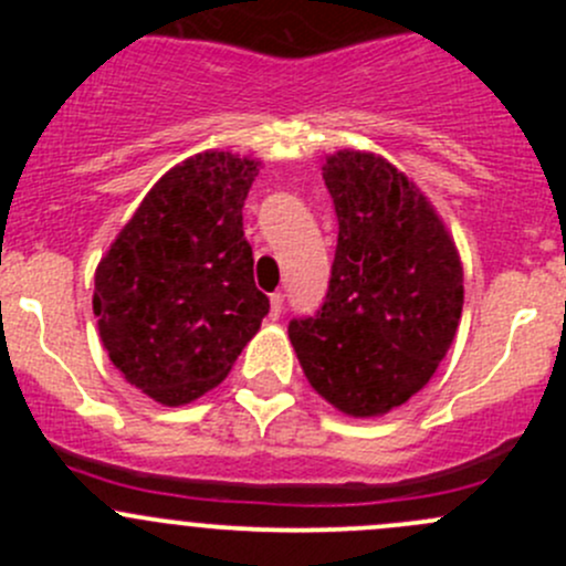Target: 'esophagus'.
Returning a JSON list of instances; mask_svg holds the SVG:
<instances>
[{
    "label": "esophagus",
    "mask_w": 566,
    "mask_h": 566,
    "mask_svg": "<svg viewBox=\"0 0 566 566\" xmlns=\"http://www.w3.org/2000/svg\"><path fill=\"white\" fill-rule=\"evenodd\" d=\"M282 306H284V295L273 293L271 295V319H279V315H282Z\"/></svg>",
    "instance_id": "obj_1"
}]
</instances>
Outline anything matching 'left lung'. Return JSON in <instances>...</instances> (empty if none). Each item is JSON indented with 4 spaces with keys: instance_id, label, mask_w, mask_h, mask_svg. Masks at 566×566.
<instances>
[{
    "instance_id": "8db88e82",
    "label": "left lung",
    "mask_w": 566,
    "mask_h": 566,
    "mask_svg": "<svg viewBox=\"0 0 566 566\" xmlns=\"http://www.w3.org/2000/svg\"><path fill=\"white\" fill-rule=\"evenodd\" d=\"M323 180L339 221L328 295L293 319L306 380L353 419L408 402L447 358L462 317V260L436 205L369 150L328 153Z\"/></svg>"
}]
</instances>
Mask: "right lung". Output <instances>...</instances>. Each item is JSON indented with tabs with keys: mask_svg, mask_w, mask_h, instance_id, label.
I'll return each mask as SVG.
<instances>
[{
	"mask_svg": "<svg viewBox=\"0 0 566 566\" xmlns=\"http://www.w3.org/2000/svg\"><path fill=\"white\" fill-rule=\"evenodd\" d=\"M262 158L205 150L147 191L95 268L108 361L177 408L221 384L271 304L254 284L243 199Z\"/></svg>",
	"mask_w": 566,
	"mask_h": 566,
	"instance_id": "obj_1",
	"label": "right lung"
}]
</instances>
